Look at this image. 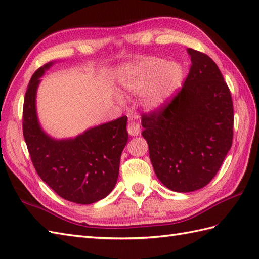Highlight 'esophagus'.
<instances>
[{
	"instance_id": "1",
	"label": "esophagus",
	"mask_w": 259,
	"mask_h": 259,
	"mask_svg": "<svg viewBox=\"0 0 259 259\" xmlns=\"http://www.w3.org/2000/svg\"><path fill=\"white\" fill-rule=\"evenodd\" d=\"M127 130H128V134H129L130 136L136 137V136H138V135L140 134L141 128H140L139 123H137V122H135V121H131V122H129L128 125H127Z\"/></svg>"
}]
</instances>
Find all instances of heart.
Listing matches in <instances>:
<instances>
[{
    "mask_svg": "<svg viewBox=\"0 0 259 259\" xmlns=\"http://www.w3.org/2000/svg\"><path fill=\"white\" fill-rule=\"evenodd\" d=\"M183 80V69L178 63H166L164 59L151 57L136 63L123 71L120 78L121 85L129 92L146 93L143 106L153 111L163 106Z\"/></svg>",
    "mask_w": 259,
    "mask_h": 259,
    "instance_id": "1",
    "label": "heart"
}]
</instances>
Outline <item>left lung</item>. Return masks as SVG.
Here are the masks:
<instances>
[{
  "label": "left lung",
  "mask_w": 259,
  "mask_h": 259,
  "mask_svg": "<svg viewBox=\"0 0 259 259\" xmlns=\"http://www.w3.org/2000/svg\"><path fill=\"white\" fill-rule=\"evenodd\" d=\"M183 87L159 110L142 116V136L158 179L174 192L212 181L230 151L234 110L231 92L211 57L192 48Z\"/></svg>",
  "instance_id": "1"
}]
</instances>
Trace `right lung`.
Returning <instances> with one entry per match:
<instances>
[{"instance_id":"obj_1","label":"right lung","mask_w":259,"mask_h":259,"mask_svg":"<svg viewBox=\"0 0 259 259\" xmlns=\"http://www.w3.org/2000/svg\"><path fill=\"white\" fill-rule=\"evenodd\" d=\"M52 65L38 68L29 80L23 106L24 139L36 172L56 194L78 204L98 202L117 183L128 118L90 128L73 139L56 140L45 134L36 113V92Z\"/></svg>"}]
</instances>
